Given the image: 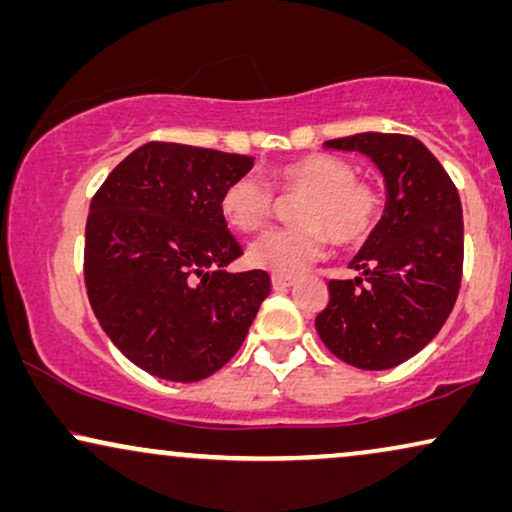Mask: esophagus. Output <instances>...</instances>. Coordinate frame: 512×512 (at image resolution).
Segmentation results:
<instances>
[{
    "mask_svg": "<svg viewBox=\"0 0 512 512\" xmlns=\"http://www.w3.org/2000/svg\"><path fill=\"white\" fill-rule=\"evenodd\" d=\"M271 286L274 290H286L290 286H295V278H288V276H271Z\"/></svg>",
    "mask_w": 512,
    "mask_h": 512,
    "instance_id": "34e87169",
    "label": "esophagus"
}]
</instances>
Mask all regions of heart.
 Listing matches in <instances>:
<instances>
[{
  "label": "heart",
  "instance_id": "heart-1",
  "mask_svg": "<svg viewBox=\"0 0 512 512\" xmlns=\"http://www.w3.org/2000/svg\"><path fill=\"white\" fill-rule=\"evenodd\" d=\"M274 189L297 200L295 229H278L252 243L248 262L274 276H300L323 255L328 237L335 245L364 243L380 217V196L373 186L357 181L352 165L333 155H304L271 174ZM219 208L226 222L243 234L269 224L274 196L255 177H238L222 193Z\"/></svg>",
  "mask_w": 512,
  "mask_h": 512
}]
</instances>
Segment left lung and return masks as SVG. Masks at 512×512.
<instances>
[{
	"label": "left lung",
	"instance_id": "left-lung-1",
	"mask_svg": "<svg viewBox=\"0 0 512 512\" xmlns=\"http://www.w3.org/2000/svg\"><path fill=\"white\" fill-rule=\"evenodd\" d=\"M357 151L383 174L385 212L349 262L357 278L328 283L316 333L340 361L387 371L442 331L461 288L463 210L454 181L404 134L364 132L323 144Z\"/></svg>",
	"mask_w": 512,
	"mask_h": 512
}]
</instances>
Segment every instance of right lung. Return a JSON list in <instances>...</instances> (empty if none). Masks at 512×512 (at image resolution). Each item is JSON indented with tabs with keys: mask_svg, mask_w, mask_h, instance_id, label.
Returning a JSON list of instances; mask_svg holds the SVG:
<instances>
[{
	"mask_svg": "<svg viewBox=\"0 0 512 512\" xmlns=\"http://www.w3.org/2000/svg\"><path fill=\"white\" fill-rule=\"evenodd\" d=\"M252 165L250 155L151 141L108 174L89 205V304L113 345L155 378H210L267 300V271H226L243 248L219 200Z\"/></svg>",
	"mask_w": 512,
	"mask_h": 512,
	"instance_id": "obj_1",
	"label": "right lung"
}]
</instances>
